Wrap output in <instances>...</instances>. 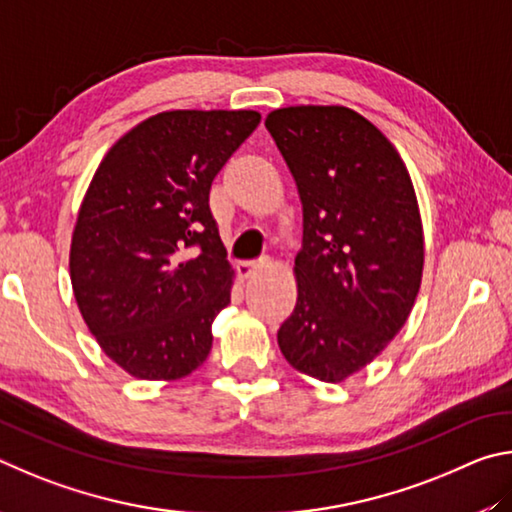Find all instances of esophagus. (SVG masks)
Returning a JSON list of instances; mask_svg holds the SVG:
<instances>
[{
  "mask_svg": "<svg viewBox=\"0 0 512 512\" xmlns=\"http://www.w3.org/2000/svg\"><path fill=\"white\" fill-rule=\"evenodd\" d=\"M258 263H251V261H242V263H238L236 265V272H238V276L242 281H247V279H251V276H254L256 272H258Z\"/></svg>",
  "mask_w": 512,
  "mask_h": 512,
  "instance_id": "obj_1",
  "label": "esophagus"
}]
</instances>
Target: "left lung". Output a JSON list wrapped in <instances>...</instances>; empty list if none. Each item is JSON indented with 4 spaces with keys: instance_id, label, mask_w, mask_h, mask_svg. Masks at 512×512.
<instances>
[{
    "instance_id": "left-lung-1",
    "label": "left lung",
    "mask_w": 512,
    "mask_h": 512,
    "mask_svg": "<svg viewBox=\"0 0 512 512\" xmlns=\"http://www.w3.org/2000/svg\"><path fill=\"white\" fill-rule=\"evenodd\" d=\"M265 128L297 182L303 247L297 306L279 328L294 369L344 382L405 326L425 263L409 170L375 125L344 105H294Z\"/></svg>"
}]
</instances>
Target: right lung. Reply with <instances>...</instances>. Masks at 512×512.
Instances as JSON below:
<instances>
[{"label":"right lung","mask_w":512,"mask_h":512,"mask_svg":"<svg viewBox=\"0 0 512 512\" xmlns=\"http://www.w3.org/2000/svg\"><path fill=\"white\" fill-rule=\"evenodd\" d=\"M254 110L150 116L107 150L71 236V288L89 333L139 380H179L209 357L233 270L209 209L213 177Z\"/></svg>","instance_id":"right-lung-1"}]
</instances>
